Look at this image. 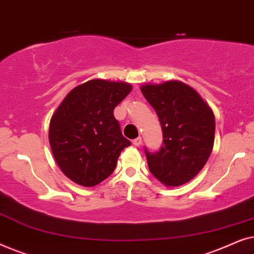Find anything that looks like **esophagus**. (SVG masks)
I'll list each match as a JSON object with an SVG mask.
<instances>
[{
	"label": "esophagus",
	"mask_w": 254,
	"mask_h": 254,
	"mask_svg": "<svg viewBox=\"0 0 254 254\" xmlns=\"http://www.w3.org/2000/svg\"><path fill=\"white\" fill-rule=\"evenodd\" d=\"M133 144L135 145V147H140V145L142 144V138L141 137L135 138V140H133Z\"/></svg>",
	"instance_id": "obj_1"
}]
</instances>
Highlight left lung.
<instances>
[{"label": "left lung", "mask_w": 254, "mask_h": 254, "mask_svg": "<svg viewBox=\"0 0 254 254\" xmlns=\"http://www.w3.org/2000/svg\"><path fill=\"white\" fill-rule=\"evenodd\" d=\"M140 89L157 113L163 130L161 150L151 154L145 149L149 170L163 185H184L202 170L213 150V110L182 81L145 83Z\"/></svg>", "instance_id": "left-lung-1"}]
</instances>
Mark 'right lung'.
<instances>
[{
    "label": "right lung",
    "mask_w": 254,
    "mask_h": 254,
    "mask_svg": "<svg viewBox=\"0 0 254 254\" xmlns=\"http://www.w3.org/2000/svg\"><path fill=\"white\" fill-rule=\"evenodd\" d=\"M129 83L95 78L75 86L52 116L51 149L65 177L78 185H98L116 169L130 141L113 111L131 91Z\"/></svg>",
    "instance_id": "obj_1"
}]
</instances>
